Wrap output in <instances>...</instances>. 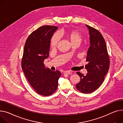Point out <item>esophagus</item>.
Masks as SVG:
<instances>
[{"instance_id": "esophagus-1", "label": "esophagus", "mask_w": 123, "mask_h": 123, "mask_svg": "<svg viewBox=\"0 0 123 123\" xmlns=\"http://www.w3.org/2000/svg\"><path fill=\"white\" fill-rule=\"evenodd\" d=\"M71 74H72V72H70V71H67L64 72V73H63V74H64V75H68Z\"/></svg>"}]
</instances>
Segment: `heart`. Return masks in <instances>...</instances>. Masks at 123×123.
Instances as JSON below:
<instances>
[{
	"label": "heart",
	"instance_id": "obj_1",
	"mask_svg": "<svg viewBox=\"0 0 123 123\" xmlns=\"http://www.w3.org/2000/svg\"><path fill=\"white\" fill-rule=\"evenodd\" d=\"M68 38L70 40L71 43L75 42H80L81 39V35L80 32L77 30H72L69 31L66 34ZM60 40V35L58 33L55 34L52 37L50 46L52 49L55 48L58 45Z\"/></svg>",
	"mask_w": 123,
	"mask_h": 123
}]
</instances>
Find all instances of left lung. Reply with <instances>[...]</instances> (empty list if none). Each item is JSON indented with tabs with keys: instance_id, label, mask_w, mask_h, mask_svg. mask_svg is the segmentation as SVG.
<instances>
[{
	"instance_id": "1",
	"label": "left lung",
	"mask_w": 123,
	"mask_h": 123,
	"mask_svg": "<svg viewBox=\"0 0 123 123\" xmlns=\"http://www.w3.org/2000/svg\"><path fill=\"white\" fill-rule=\"evenodd\" d=\"M86 26L89 35V47L86 57L87 64L85 66L87 73L84 76L81 73H77L80 80L76 86L80 92L89 93L95 91L102 83L108 71L110 61L102 35L96 29Z\"/></svg>"
}]
</instances>
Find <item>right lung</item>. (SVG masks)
I'll list each match as a JSON object with an SVG mask.
<instances>
[{
    "mask_svg": "<svg viewBox=\"0 0 123 123\" xmlns=\"http://www.w3.org/2000/svg\"><path fill=\"white\" fill-rule=\"evenodd\" d=\"M57 29L52 26L40 27L29 36L24 46L22 69L31 86L43 96L55 92L61 75L60 71H52L43 63L49 56L50 40Z\"/></svg>",
    "mask_w": 123,
    "mask_h": 123,
    "instance_id": "1",
    "label": "right lung"
}]
</instances>
